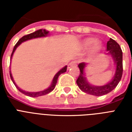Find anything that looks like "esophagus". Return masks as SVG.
I'll return each mask as SVG.
<instances>
[{"instance_id":"esophagus-1","label":"esophagus","mask_w":132,"mask_h":132,"mask_svg":"<svg viewBox=\"0 0 132 132\" xmlns=\"http://www.w3.org/2000/svg\"><path fill=\"white\" fill-rule=\"evenodd\" d=\"M77 65V62L75 61H72V62H70L68 65V68H70L71 66H76Z\"/></svg>"}]
</instances>
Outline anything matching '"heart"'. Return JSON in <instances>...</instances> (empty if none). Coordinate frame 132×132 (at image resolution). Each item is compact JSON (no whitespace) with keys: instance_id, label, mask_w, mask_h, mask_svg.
Listing matches in <instances>:
<instances>
[{"instance_id":"b5f03b06","label":"heart","mask_w":132,"mask_h":132,"mask_svg":"<svg viewBox=\"0 0 132 132\" xmlns=\"http://www.w3.org/2000/svg\"><path fill=\"white\" fill-rule=\"evenodd\" d=\"M95 40L92 39V38H88L87 40H86L84 41V46L85 47H89L90 46L93 45V44L95 43Z\"/></svg>"}]
</instances>
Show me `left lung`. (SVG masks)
I'll use <instances>...</instances> for the list:
<instances>
[{"label":"left lung","mask_w":132,"mask_h":132,"mask_svg":"<svg viewBox=\"0 0 132 132\" xmlns=\"http://www.w3.org/2000/svg\"><path fill=\"white\" fill-rule=\"evenodd\" d=\"M107 51H108L109 53H110L112 55L117 64V69L114 78L112 81L103 86H92L87 81L84 75V69L86 66V63L84 62L80 63L78 66L80 70V73L77 79V84L79 89L82 90L83 92L94 96H102L112 91L117 86V85L119 84V81H121L122 77L123 70L122 50L119 44L115 40L110 38L108 42H107Z\"/></svg>","instance_id":"8db88e82"}]
</instances>
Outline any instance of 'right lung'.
Segmentation results:
<instances>
[{"label": "right lung", "instance_id": "obj_1", "mask_svg": "<svg viewBox=\"0 0 132 132\" xmlns=\"http://www.w3.org/2000/svg\"><path fill=\"white\" fill-rule=\"evenodd\" d=\"M48 34V31H46L45 29H40V30H38V31H36L34 32V33H32V34H28L27 36H23L22 38H21L18 40V42L15 44V45L14 46V47H13V51H12V53L11 55V59L12 57V55H13V53L15 51V50L16 49V48L20 45V44H21L22 42H24L26 40H30V39H33V38H40V37H44V36H47V34ZM67 70V66H65L64 68H63L62 69L59 71V72L57 73V74L55 75L53 79V81H52V84L51 85V86L49 87L48 88H47L46 90H43V91H40V92H25V91H24V90H21L20 88H19L17 86V85L15 84V82H14V81L13 79V77H12V75L11 74V71H9V74H10V77H11V80L13 81V83L14 84V85L15 86L16 88H17L18 90H19L20 92H22V94H25L27 96H31V97H37V96H42V95H45V94H48L49 92H51V91L54 90V88L56 86V84L57 82V79H58V77L60 76V75L62 74V73H64Z\"/></svg>", "mask_w": 132, "mask_h": 132}]
</instances>
